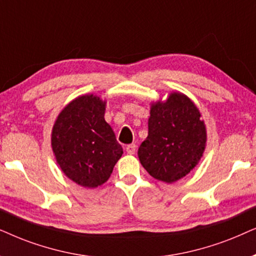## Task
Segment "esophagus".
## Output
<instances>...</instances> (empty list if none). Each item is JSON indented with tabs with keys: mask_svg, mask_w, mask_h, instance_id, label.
<instances>
[{
	"mask_svg": "<svg viewBox=\"0 0 256 256\" xmlns=\"http://www.w3.org/2000/svg\"><path fill=\"white\" fill-rule=\"evenodd\" d=\"M126 152L128 153V154H134V153L136 152V150H137V146H136V144H130V145H126Z\"/></svg>",
	"mask_w": 256,
	"mask_h": 256,
	"instance_id": "obj_1",
	"label": "esophagus"
}]
</instances>
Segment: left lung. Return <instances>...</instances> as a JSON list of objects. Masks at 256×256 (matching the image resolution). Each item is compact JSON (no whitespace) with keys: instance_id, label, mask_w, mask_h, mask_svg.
Here are the masks:
<instances>
[{"instance_id":"left-lung-1","label":"left lung","mask_w":256,"mask_h":256,"mask_svg":"<svg viewBox=\"0 0 256 256\" xmlns=\"http://www.w3.org/2000/svg\"><path fill=\"white\" fill-rule=\"evenodd\" d=\"M200 112L185 94H170L165 103L153 104L148 136L139 146L142 168L153 178L174 182L192 171L206 145V128Z\"/></svg>"}]
</instances>
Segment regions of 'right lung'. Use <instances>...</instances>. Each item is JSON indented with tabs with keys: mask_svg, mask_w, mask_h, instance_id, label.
<instances>
[{
	"mask_svg": "<svg viewBox=\"0 0 256 256\" xmlns=\"http://www.w3.org/2000/svg\"><path fill=\"white\" fill-rule=\"evenodd\" d=\"M105 102L94 94L78 97L60 112L51 145L68 178L88 188L110 178L122 148L105 122Z\"/></svg>",
	"mask_w": 256,
	"mask_h": 256,
	"instance_id": "obj_1",
	"label": "right lung"
}]
</instances>
